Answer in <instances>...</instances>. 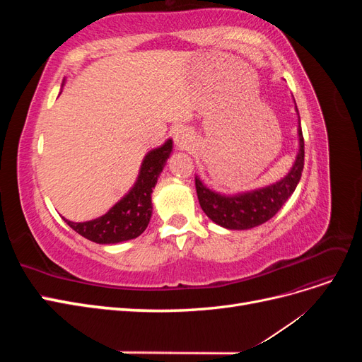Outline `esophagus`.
Instances as JSON below:
<instances>
[{
  "label": "esophagus",
  "mask_w": 362,
  "mask_h": 362,
  "mask_svg": "<svg viewBox=\"0 0 362 362\" xmlns=\"http://www.w3.org/2000/svg\"><path fill=\"white\" fill-rule=\"evenodd\" d=\"M173 140H175V146L180 149H185L192 144V134L189 133L187 128H178L175 131Z\"/></svg>",
  "instance_id": "obj_1"
}]
</instances>
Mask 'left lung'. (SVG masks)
I'll use <instances>...</instances> for the list:
<instances>
[{
  "label": "left lung",
  "instance_id": "left-lung-1",
  "mask_svg": "<svg viewBox=\"0 0 362 362\" xmlns=\"http://www.w3.org/2000/svg\"><path fill=\"white\" fill-rule=\"evenodd\" d=\"M294 110L298 115L299 148L290 170L281 180L264 185V187L228 194L206 187L196 175V193H198L201 208L216 225L231 229V231H242V229H250L266 223L281 210L298 187L303 170L305 151L300 117L296 103Z\"/></svg>",
  "mask_w": 362,
  "mask_h": 362
}]
</instances>
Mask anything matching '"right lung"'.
<instances>
[{
    "label": "right lung",
    "instance_id": "right-lung-1",
    "mask_svg": "<svg viewBox=\"0 0 362 362\" xmlns=\"http://www.w3.org/2000/svg\"><path fill=\"white\" fill-rule=\"evenodd\" d=\"M66 83L63 80L62 87ZM173 141L168 139L163 145L151 149L140 164L133 187L122 196L105 214L87 222H72L64 218L75 233L98 245H116L137 238L145 231L152 216V189L172 156Z\"/></svg>",
    "mask_w": 362,
    "mask_h": 362
}]
</instances>
